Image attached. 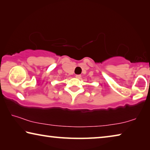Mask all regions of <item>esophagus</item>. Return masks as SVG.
<instances>
[{
	"instance_id": "obj_1",
	"label": "esophagus",
	"mask_w": 150,
	"mask_h": 150,
	"mask_svg": "<svg viewBox=\"0 0 150 150\" xmlns=\"http://www.w3.org/2000/svg\"><path fill=\"white\" fill-rule=\"evenodd\" d=\"M75 77H77V79H80V78L81 77V75H76Z\"/></svg>"
}]
</instances>
